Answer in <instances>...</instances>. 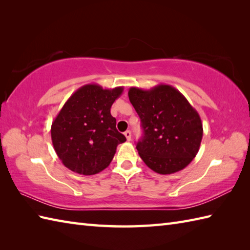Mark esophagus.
<instances>
[{"mask_svg": "<svg viewBox=\"0 0 250 250\" xmlns=\"http://www.w3.org/2000/svg\"><path fill=\"white\" fill-rule=\"evenodd\" d=\"M125 136L126 137V140H128V141H131V131H125Z\"/></svg>", "mask_w": 250, "mask_h": 250, "instance_id": "34e87169", "label": "esophagus"}]
</instances>
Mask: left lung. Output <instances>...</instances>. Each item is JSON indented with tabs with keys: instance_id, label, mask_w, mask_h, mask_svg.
<instances>
[{
	"instance_id": "left-lung-1",
	"label": "left lung",
	"mask_w": 250,
	"mask_h": 250,
	"mask_svg": "<svg viewBox=\"0 0 250 250\" xmlns=\"http://www.w3.org/2000/svg\"><path fill=\"white\" fill-rule=\"evenodd\" d=\"M128 95L144 131L136 145L142 160L158 174L182 171L195 158L203 137L198 111L169 84L131 87Z\"/></svg>"
}]
</instances>
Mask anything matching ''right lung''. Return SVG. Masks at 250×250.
I'll use <instances>...</instances> for the list:
<instances>
[{"label": "right lung", "mask_w": 250, "mask_h": 250, "mask_svg": "<svg viewBox=\"0 0 250 250\" xmlns=\"http://www.w3.org/2000/svg\"><path fill=\"white\" fill-rule=\"evenodd\" d=\"M124 87L103 89L88 83L77 89L51 125V141L62 163L71 171L93 175L113 160L117 146L125 142L116 129L110 107Z\"/></svg>", "instance_id": "1"}]
</instances>
